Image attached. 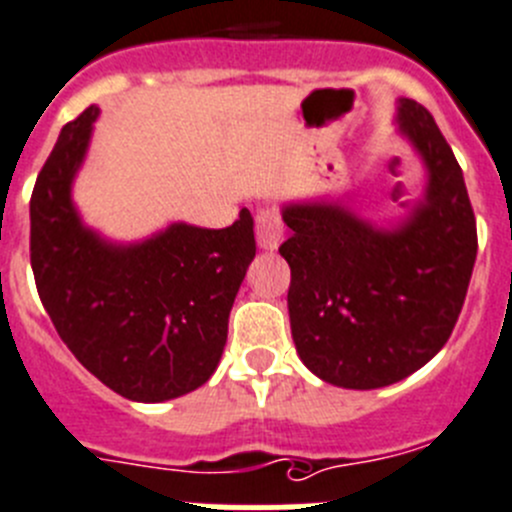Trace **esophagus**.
Masks as SVG:
<instances>
[{"label": "esophagus", "instance_id": "esophagus-1", "mask_svg": "<svg viewBox=\"0 0 512 512\" xmlns=\"http://www.w3.org/2000/svg\"><path fill=\"white\" fill-rule=\"evenodd\" d=\"M256 238L266 251H274L284 241V221H281V213L276 208H266L256 216Z\"/></svg>", "mask_w": 512, "mask_h": 512}]
</instances>
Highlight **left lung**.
<instances>
[{"label":"left lung","mask_w":512,"mask_h":512,"mask_svg":"<svg viewBox=\"0 0 512 512\" xmlns=\"http://www.w3.org/2000/svg\"><path fill=\"white\" fill-rule=\"evenodd\" d=\"M397 118L430 170L425 201L402 226L377 231L337 203L284 208L291 337L301 362L337 387H387L425 367L455 329L478 256L445 135L407 97Z\"/></svg>","instance_id":"1"}]
</instances>
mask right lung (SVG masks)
Instances as JSON below:
<instances>
[{"label":"right lung","mask_w":512,"mask_h":512,"mask_svg":"<svg viewBox=\"0 0 512 512\" xmlns=\"http://www.w3.org/2000/svg\"><path fill=\"white\" fill-rule=\"evenodd\" d=\"M97 107L62 128L29 201V261L42 306L77 362L135 402H165L208 382L228 314L256 256L243 208L228 228L173 223L135 246H113L80 223L70 186Z\"/></svg>","instance_id":"right-lung-1"}]
</instances>
